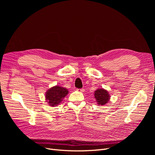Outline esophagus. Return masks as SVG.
<instances>
[{"mask_svg":"<svg viewBox=\"0 0 155 155\" xmlns=\"http://www.w3.org/2000/svg\"><path fill=\"white\" fill-rule=\"evenodd\" d=\"M78 91H79V92H83L84 91H85V89H84V88H80V89H78Z\"/></svg>","mask_w":155,"mask_h":155,"instance_id":"esophagus-1","label":"esophagus"}]
</instances>
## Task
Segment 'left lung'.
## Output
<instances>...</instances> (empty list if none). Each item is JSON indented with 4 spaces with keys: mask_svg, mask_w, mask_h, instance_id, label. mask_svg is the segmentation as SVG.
<instances>
[{
    "mask_svg": "<svg viewBox=\"0 0 155 155\" xmlns=\"http://www.w3.org/2000/svg\"><path fill=\"white\" fill-rule=\"evenodd\" d=\"M94 97L98 105H103L109 101V94L104 88H97L94 92Z\"/></svg>",
    "mask_w": 155,
    "mask_h": 155,
    "instance_id": "1",
    "label": "left lung"
}]
</instances>
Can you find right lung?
Segmentation results:
<instances>
[{
	"mask_svg": "<svg viewBox=\"0 0 155 155\" xmlns=\"http://www.w3.org/2000/svg\"><path fill=\"white\" fill-rule=\"evenodd\" d=\"M68 93V91L67 88L59 86H55L48 89L46 92V100L50 106H57L62 101Z\"/></svg>",
	"mask_w": 155,
	"mask_h": 155,
	"instance_id": "1",
	"label": "right lung"
}]
</instances>
